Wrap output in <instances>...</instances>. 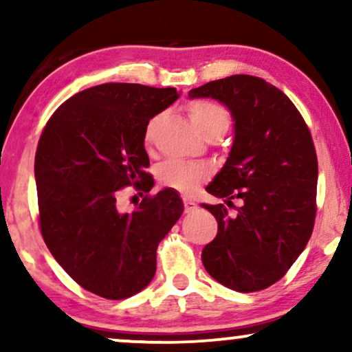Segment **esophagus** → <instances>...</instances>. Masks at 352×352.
<instances>
[{"mask_svg": "<svg viewBox=\"0 0 352 352\" xmlns=\"http://www.w3.org/2000/svg\"><path fill=\"white\" fill-rule=\"evenodd\" d=\"M184 207H185V213H190V212H193V210L197 208V204L193 200H190V199H187V197H185Z\"/></svg>", "mask_w": 352, "mask_h": 352, "instance_id": "esophagus-1", "label": "esophagus"}]
</instances>
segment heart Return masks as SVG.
<instances>
[{"mask_svg":"<svg viewBox=\"0 0 352 352\" xmlns=\"http://www.w3.org/2000/svg\"><path fill=\"white\" fill-rule=\"evenodd\" d=\"M188 116L192 120L193 127L205 134L212 127H225L228 129L230 117L228 112L225 111L220 104L212 102V100H195L188 106ZM159 119L153 117L145 129V140H152L153 129H155ZM208 170L204 165H195L182 160H168L165 162L159 170V180L165 187H170L179 190V192H192L200 182L207 179Z\"/></svg>","mask_w":352,"mask_h":352,"instance_id":"obj_1","label":"heart"}]
</instances>
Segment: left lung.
Instances as JSON below:
<instances>
[{
  "label": "left lung",
  "mask_w": 352,
  "mask_h": 352,
  "mask_svg": "<svg viewBox=\"0 0 352 352\" xmlns=\"http://www.w3.org/2000/svg\"><path fill=\"white\" fill-rule=\"evenodd\" d=\"M188 98L218 100L235 122L232 151L207 192L241 207L230 217L223 204L204 205L218 233L201 261L227 288L260 292L285 276L313 233L318 159L309 129L288 96L254 76L212 80Z\"/></svg>",
  "instance_id": "left-lung-1"
}]
</instances>
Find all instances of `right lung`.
Here are the masks:
<instances>
[{
    "label": "right lung",
    "mask_w": 352,
    "mask_h": 352,
    "mask_svg": "<svg viewBox=\"0 0 352 352\" xmlns=\"http://www.w3.org/2000/svg\"><path fill=\"white\" fill-rule=\"evenodd\" d=\"M175 87L109 82L74 94L44 127L34 159L39 227L64 272L87 292L125 300L142 292L157 246L184 212L173 188L117 207L129 185L151 192L145 129L179 99Z\"/></svg>",
    "instance_id": "1"
}]
</instances>
